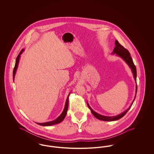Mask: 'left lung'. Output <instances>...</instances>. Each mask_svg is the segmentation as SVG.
<instances>
[{"instance_id":"8db88e82","label":"left lung","mask_w":154,"mask_h":154,"mask_svg":"<svg viewBox=\"0 0 154 154\" xmlns=\"http://www.w3.org/2000/svg\"><path fill=\"white\" fill-rule=\"evenodd\" d=\"M115 44H116V47H115L113 51L112 52V54H116L117 56L121 57V58L125 62L128 64V65L131 68V69L132 70V73H133V75L134 79V80L136 81V77H137L136 68L135 65H134V63L133 62L132 57H131V54H130L129 52L128 51L126 48H125L122 45H121V44H119L117 40H116ZM137 83H136V93H137ZM136 96L134 97V100H133V102H132V104L131 105V106L127 110H125L124 112H122V113H121L120 114L117 115L116 116H111V117H110V116H104L100 115V114L97 113L96 112L94 111V110H92L91 109V107L89 106L88 102H87V105H88L89 109L91 111L92 114L97 119H98L99 120L104 121H117L118 119L123 117L126 114V112L131 109L133 103L134 102L135 97H136Z\"/></svg>"}]
</instances>
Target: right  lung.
Here are the masks:
<instances>
[{"label":"right lung","mask_w":154,"mask_h":154,"mask_svg":"<svg viewBox=\"0 0 154 154\" xmlns=\"http://www.w3.org/2000/svg\"><path fill=\"white\" fill-rule=\"evenodd\" d=\"M24 51V49H22L21 52H20V54H18V55L17 56V58H16V61H15V64L14 68V70H13V80L14 79L15 74L16 73V71L17 69V67L18 66V63H19V60H20V58L21 57V55L22 54V52ZM70 92L69 93V95L67 96V99H66V103H65V106L64 107V109L63 112H62V114L59 116L57 118V119H55L54 121H50V122H44V123H36L37 124L41 125V126H51V125H54L58 124L59 123L61 122L66 117V114H67V109H68V105H69V96L70 95Z\"/></svg>","instance_id":"right-lung-1"}]
</instances>
